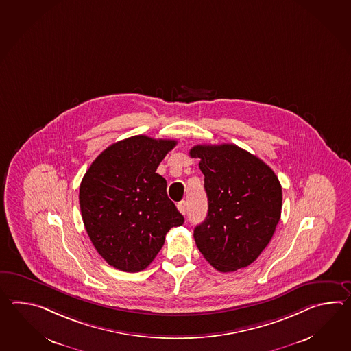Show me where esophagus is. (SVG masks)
Masks as SVG:
<instances>
[{"label": "esophagus", "mask_w": 351, "mask_h": 351, "mask_svg": "<svg viewBox=\"0 0 351 351\" xmlns=\"http://www.w3.org/2000/svg\"><path fill=\"white\" fill-rule=\"evenodd\" d=\"M178 209H179L180 213L181 214H186L187 213V203L185 202V200H182V202H180V203H178Z\"/></svg>", "instance_id": "obj_1"}]
</instances>
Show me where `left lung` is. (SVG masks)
Here are the masks:
<instances>
[{"label": "left lung", "mask_w": 351, "mask_h": 351, "mask_svg": "<svg viewBox=\"0 0 351 351\" xmlns=\"http://www.w3.org/2000/svg\"><path fill=\"white\" fill-rule=\"evenodd\" d=\"M208 196V215L195 243L219 272L253 263L272 239L282 210V187L272 169L235 145H197Z\"/></svg>", "instance_id": "obj_1"}]
</instances>
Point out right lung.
Instances as JSON below:
<instances>
[{
    "label": "right lung",
    "mask_w": 351,
    "mask_h": 351,
    "mask_svg": "<svg viewBox=\"0 0 351 351\" xmlns=\"http://www.w3.org/2000/svg\"><path fill=\"white\" fill-rule=\"evenodd\" d=\"M176 141L133 136L110 145L82 180L79 204L86 233L109 265L140 272L155 259L184 217L169 199L157 167Z\"/></svg>",
    "instance_id": "obj_1"
}]
</instances>
